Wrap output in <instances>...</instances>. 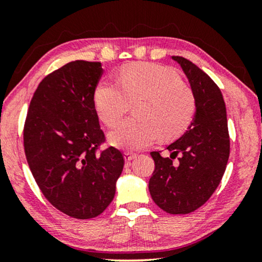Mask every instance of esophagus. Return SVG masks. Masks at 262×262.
<instances>
[{
	"mask_svg": "<svg viewBox=\"0 0 262 262\" xmlns=\"http://www.w3.org/2000/svg\"><path fill=\"white\" fill-rule=\"evenodd\" d=\"M136 156H137L136 154H132L130 151H125L124 152V159H125V161H126V162H130V161L136 159Z\"/></svg>",
	"mask_w": 262,
	"mask_h": 262,
	"instance_id": "1",
	"label": "esophagus"
}]
</instances>
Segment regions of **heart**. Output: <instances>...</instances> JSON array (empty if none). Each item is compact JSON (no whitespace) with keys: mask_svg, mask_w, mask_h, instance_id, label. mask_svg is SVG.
Here are the masks:
<instances>
[{"mask_svg":"<svg viewBox=\"0 0 262 262\" xmlns=\"http://www.w3.org/2000/svg\"><path fill=\"white\" fill-rule=\"evenodd\" d=\"M118 81L102 80L94 92L95 110L107 126L116 124L136 101L137 117L111 130L113 145L141 150L161 138L174 142L187 132L195 116L196 99L177 70L156 63L130 64L120 70Z\"/></svg>","mask_w":262,"mask_h":262,"instance_id":"heart-1","label":"heart"}]
</instances>
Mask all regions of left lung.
<instances>
[{
  "instance_id": "8db88e82",
  "label": "left lung",
  "mask_w": 262,
  "mask_h": 262,
  "mask_svg": "<svg viewBox=\"0 0 262 262\" xmlns=\"http://www.w3.org/2000/svg\"><path fill=\"white\" fill-rule=\"evenodd\" d=\"M187 76L196 99V111L187 132L168 146L170 157L151 151L155 169L150 195L171 214L193 212L213 194L230 155L227 110L221 89L209 75L180 56H173ZM178 158L177 161H174Z\"/></svg>"
}]
</instances>
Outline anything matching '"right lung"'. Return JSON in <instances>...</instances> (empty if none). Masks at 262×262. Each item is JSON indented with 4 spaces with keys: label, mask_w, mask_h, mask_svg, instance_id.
<instances>
[{
    "label": "right lung",
    "mask_w": 262,
    "mask_h": 262,
    "mask_svg": "<svg viewBox=\"0 0 262 262\" xmlns=\"http://www.w3.org/2000/svg\"><path fill=\"white\" fill-rule=\"evenodd\" d=\"M100 62L75 60L42 78L28 107L24 148L39 189L52 206L77 220L101 214L124 167L120 150L100 128L94 92Z\"/></svg>",
    "instance_id": "obj_1"
}]
</instances>
